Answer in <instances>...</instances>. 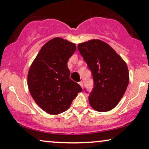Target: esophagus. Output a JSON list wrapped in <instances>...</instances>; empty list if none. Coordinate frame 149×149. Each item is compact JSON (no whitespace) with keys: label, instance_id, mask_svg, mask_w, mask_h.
Masks as SVG:
<instances>
[{"label":"esophagus","instance_id":"esophagus-1","mask_svg":"<svg viewBox=\"0 0 149 149\" xmlns=\"http://www.w3.org/2000/svg\"><path fill=\"white\" fill-rule=\"evenodd\" d=\"M79 84L81 85V87H83V81H81L79 83Z\"/></svg>","mask_w":149,"mask_h":149}]
</instances>
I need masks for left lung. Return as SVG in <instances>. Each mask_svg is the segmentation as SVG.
Masks as SVG:
<instances>
[{
	"mask_svg": "<svg viewBox=\"0 0 149 149\" xmlns=\"http://www.w3.org/2000/svg\"><path fill=\"white\" fill-rule=\"evenodd\" d=\"M78 49L92 74L93 88L89 96L91 107L99 112L111 111L119 102L129 83L127 64L100 40L79 43Z\"/></svg>",
	"mask_w": 149,
	"mask_h": 149,
	"instance_id": "left-lung-1",
	"label": "left lung"
}]
</instances>
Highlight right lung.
I'll list each match as a JSON object with an SVG mask.
<instances>
[{"instance_id": "1", "label": "right lung", "mask_w": 149, "mask_h": 149, "mask_svg": "<svg viewBox=\"0 0 149 149\" xmlns=\"http://www.w3.org/2000/svg\"><path fill=\"white\" fill-rule=\"evenodd\" d=\"M75 44L56 37L42 46L28 74L30 93L40 108L50 115L67 111L80 85L70 79L67 62L76 51Z\"/></svg>"}]
</instances>
